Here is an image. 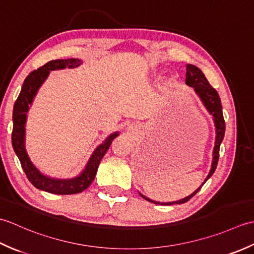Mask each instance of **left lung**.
<instances>
[{"mask_svg": "<svg viewBox=\"0 0 254 254\" xmlns=\"http://www.w3.org/2000/svg\"><path fill=\"white\" fill-rule=\"evenodd\" d=\"M186 84L194 89L195 94L198 96L199 100L202 101V104L205 107V109H206L209 115H212V117H213V121H214V126H215V144H214V148H213L212 165H210V169H209L208 175L206 178H205V180L202 183V186L197 188L195 191L190 194V195L183 197V198L179 199V201L160 203L157 201H153V199L146 197L145 195H143L142 193L138 192L139 195H141L143 198L147 199L148 202H152L154 204L172 205V204H183V203L188 202L189 199L195 195L199 189L203 187L204 183L213 176V174L215 172V169H216V167H217V161L219 158V147H220V144H222L223 139H224V135H225V121H224V117H223L222 102H220L218 93L212 87V86L209 85L208 80L206 79V77H205V75L203 74L201 69H199L195 65H192V64H187Z\"/></svg>", "mask_w": 254, "mask_h": 254, "instance_id": "8db88e82", "label": "left lung"}]
</instances>
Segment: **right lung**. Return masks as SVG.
<instances>
[{
  "label": "right lung",
  "mask_w": 254,
  "mask_h": 254,
  "mask_svg": "<svg viewBox=\"0 0 254 254\" xmlns=\"http://www.w3.org/2000/svg\"><path fill=\"white\" fill-rule=\"evenodd\" d=\"M83 61L80 59H66V60H53L46 63L44 66L39 67L36 71L31 72L24 80L23 87L19 93L17 100L15 101L13 109V133L12 144L15 154L20 161L21 167L28 180L35 188L39 190L68 195V194H76L86 190L94 181L97 174V169L100 164V160L104 157L107 150L109 149L113 139L118 135L119 132L111 133L104 142L95 148L93 154L86 164L85 168L79 172L76 177L62 179V178H53L47 176L37 168L32 163L26 149V122L27 115L29 108L34 102L38 90L46 82L51 71L64 68H75L79 66Z\"/></svg>",
  "instance_id": "1"
}]
</instances>
